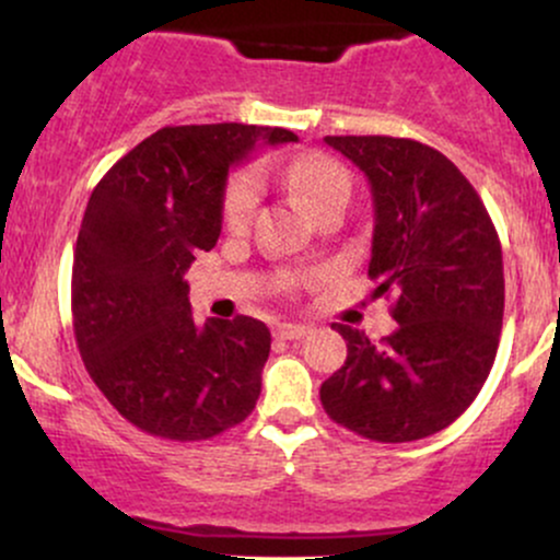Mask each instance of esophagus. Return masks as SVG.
I'll return each mask as SVG.
<instances>
[{
    "label": "esophagus",
    "mask_w": 560,
    "mask_h": 560,
    "mask_svg": "<svg viewBox=\"0 0 560 560\" xmlns=\"http://www.w3.org/2000/svg\"><path fill=\"white\" fill-rule=\"evenodd\" d=\"M311 334V326L305 324H279L276 326V337L281 339H302Z\"/></svg>",
    "instance_id": "obj_1"
}]
</instances>
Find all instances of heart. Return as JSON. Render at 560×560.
I'll list each match as a JSON object with an SVG mask.
<instances>
[{
    "instance_id": "1",
    "label": "heart",
    "mask_w": 560,
    "mask_h": 560,
    "mask_svg": "<svg viewBox=\"0 0 560 560\" xmlns=\"http://www.w3.org/2000/svg\"><path fill=\"white\" fill-rule=\"evenodd\" d=\"M281 182L298 195L313 213L331 202H350L352 178L337 160L326 155H305L279 171ZM260 199V178L255 171H240L229 178L223 191V223L240 234L253 223Z\"/></svg>"
}]
</instances>
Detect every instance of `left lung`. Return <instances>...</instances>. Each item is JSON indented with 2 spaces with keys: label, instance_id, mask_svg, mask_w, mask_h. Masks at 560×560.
Instances as JSON below:
<instances>
[{
  "label": "left lung",
  "instance_id": "8db88e82",
  "mask_svg": "<svg viewBox=\"0 0 560 560\" xmlns=\"http://www.w3.org/2000/svg\"><path fill=\"white\" fill-rule=\"evenodd\" d=\"M369 176L376 226L369 279L395 294L382 342L334 324L347 361L320 384L339 427L374 442L442 432L474 402L498 355L505 281L498 231L468 178L434 147L326 137Z\"/></svg>",
  "mask_w": 560,
  "mask_h": 560
}]
</instances>
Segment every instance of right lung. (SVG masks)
Returning <instances> with one entry per match:
<instances>
[{
	"label": "right lung",
	"mask_w": 560,
	"mask_h": 560,
	"mask_svg": "<svg viewBox=\"0 0 560 560\" xmlns=\"http://www.w3.org/2000/svg\"><path fill=\"white\" fill-rule=\"evenodd\" d=\"M287 128L165 126L89 197L70 311L92 382L128 423L173 442L229 432L253 413L271 331L258 318L195 324L184 273L215 247L229 168Z\"/></svg>",
	"instance_id": "right-lung-1"
}]
</instances>
